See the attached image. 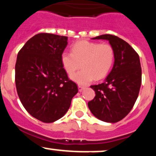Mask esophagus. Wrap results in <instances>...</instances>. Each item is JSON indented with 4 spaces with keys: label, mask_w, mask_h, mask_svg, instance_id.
Masks as SVG:
<instances>
[{
    "label": "esophagus",
    "mask_w": 156,
    "mask_h": 156,
    "mask_svg": "<svg viewBox=\"0 0 156 156\" xmlns=\"http://www.w3.org/2000/svg\"><path fill=\"white\" fill-rule=\"evenodd\" d=\"M84 89H85V87H84V86L78 85V90H79V92H81V91Z\"/></svg>",
    "instance_id": "1"
}]
</instances>
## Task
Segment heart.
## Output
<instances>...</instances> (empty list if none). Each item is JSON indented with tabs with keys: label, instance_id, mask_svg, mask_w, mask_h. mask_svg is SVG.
I'll return each mask as SVG.
<instances>
[{
	"label": "heart",
	"instance_id": "1",
	"mask_svg": "<svg viewBox=\"0 0 156 156\" xmlns=\"http://www.w3.org/2000/svg\"><path fill=\"white\" fill-rule=\"evenodd\" d=\"M114 48L110 44L83 40L73 44L72 52L64 51L61 55L62 66L67 74L72 75L81 66L79 72L71 76L76 83L86 85L95 78H104L114 62Z\"/></svg>",
	"mask_w": 156,
	"mask_h": 156
}]
</instances>
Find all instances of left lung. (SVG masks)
Listing matches in <instances>:
<instances>
[{
	"label": "left lung",
	"instance_id": "left-lung-1",
	"mask_svg": "<svg viewBox=\"0 0 156 156\" xmlns=\"http://www.w3.org/2000/svg\"><path fill=\"white\" fill-rule=\"evenodd\" d=\"M93 39H106L114 50V64L103 83L92 85L95 97L88 103L89 110L98 119L117 122L133 108L141 83L139 56L128 42L117 36L103 34Z\"/></svg>",
	"mask_w": 156,
	"mask_h": 156
}]
</instances>
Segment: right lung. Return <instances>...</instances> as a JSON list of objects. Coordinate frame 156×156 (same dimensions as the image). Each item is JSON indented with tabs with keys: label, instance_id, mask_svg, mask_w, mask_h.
Returning <instances> with one entry per match:
<instances>
[{
	"label": "right lung",
	"instance_id": "1",
	"mask_svg": "<svg viewBox=\"0 0 156 156\" xmlns=\"http://www.w3.org/2000/svg\"><path fill=\"white\" fill-rule=\"evenodd\" d=\"M67 44V37L41 33L27 41L17 54V94L27 112L43 122L63 117L78 92L61 61Z\"/></svg>",
	"mask_w": 156,
	"mask_h": 156
}]
</instances>
